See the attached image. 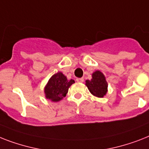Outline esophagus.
I'll return each instance as SVG.
<instances>
[{"label": "esophagus", "mask_w": 149, "mask_h": 149, "mask_svg": "<svg viewBox=\"0 0 149 149\" xmlns=\"http://www.w3.org/2000/svg\"><path fill=\"white\" fill-rule=\"evenodd\" d=\"M83 81H84V79L83 78H77V82H78V83H83Z\"/></svg>", "instance_id": "1"}]
</instances>
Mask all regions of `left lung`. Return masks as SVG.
Returning a JSON list of instances; mask_svg holds the SVG:
<instances>
[{
  "instance_id": "left-lung-1",
  "label": "left lung",
  "mask_w": 149,
  "mask_h": 149,
  "mask_svg": "<svg viewBox=\"0 0 149 149\" xmlns=\"http://www.w3.org/2000/svg\"><path fill=\"white\" fill-rule=\"evenodd\" d=\"M86 86L92 95L95 97H104L108 92V83L106 77L100 70L93 72L91 79L86 80Z\"/></svg>"
}]
</instances>
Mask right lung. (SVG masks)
Listing matches in <instances>:
<instances>
[{
  "instance_id": "1",
  "label": "right lung",
  "mask_w": 149,
  "mask_h": 149,
  "mask_svg": "<svg viewBox=\"0 0 149 149\" xmlns=\"http://www.w3.org/2000/svg\"><path fill=\"white\" fill-rule=\"evenodd\" d=\"M74 83L73 79H68L62 72H56L49 78L44 87L46 99L54 102L62 100Z\"/></svg>"
}]
</instances>
